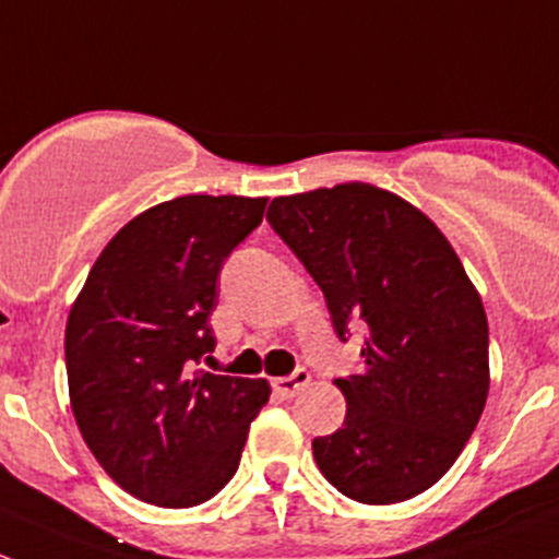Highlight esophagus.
Wrapping results in <instances>:
<instances>
[{"label":"esophagus","mask_w":559,"mask_h":559,"mask_svg":"<svg viewBox=\"0 0 559 559\" xmlns=\"http://www.w3.org/2000/svg\"><path fill=\"white\" fill-rule=\"evenodd\" d=\"M308 383H310L308 369H295V372L286 374V378H275L273 388H275V393H281L284 399H292L295 393L302 391V388Z\"/></svg>","instance_id":"34e87169"}]
</instances>
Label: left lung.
I'll return each instance as SVG.
<instances>
[{
	"instance_id": "left-lung-1",
	"label": "left lung",
	"mask_w": 559,
	"mask_h": 559,
	"mask_svg": "<svg viewBox=\"0 0 559 559\" xmlns=\"http://www.w3.org/2000/svg\"><path fill=\"white\" fill-rule=\"evenodd\" d=\"M267 222L324 292L337 337L367 326L361 372L337 378L345 420L313 439L321 474L358 503L428 490L466 448L490 388L487 316L450 240L380 187L275 198Z\"/></svg>"
}]
</instances>
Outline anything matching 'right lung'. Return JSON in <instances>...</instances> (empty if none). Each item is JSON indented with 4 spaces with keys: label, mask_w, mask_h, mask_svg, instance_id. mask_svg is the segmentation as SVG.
Segmentation results:
<instances>
[{
    "label": "right lung",
    "mask_w": 559,
    "mask_h": 559,
    "mask_svg": "<svg viewBox=\"0 0 559 559\" xmlns=\"http://www.w3.org/2000/svg\"><path fill=\"white\" fill-rule=\"evenodd\" d=\"M267 198L181 195L128 222L67 321L82 439L122 490L166 509L214 498L238 472L267 380L195 372L214 350L216 278Z\"/></svg>",
    "instance_id": "obj_1"
}]
</instances>
